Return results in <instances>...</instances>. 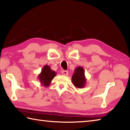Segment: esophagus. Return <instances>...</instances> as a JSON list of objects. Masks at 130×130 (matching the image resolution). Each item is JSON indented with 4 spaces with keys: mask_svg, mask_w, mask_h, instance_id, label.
Listing matches in <instances>:
<instances>
[{
    "mask_svg": "<svg viewBox=\"0 0 130 130\" xmlns=\"http://www.w3.org/2000/svg\"><path fill=\"white\" fill-rule=\"evenodd\" d=\"M61 73H62V75L67 76L68 74V72L67 71V70H62V71H61Z\"/></svg>",
    "mask_w": 130,
    "mask_h": 130,
    "instance_id": "1",
    "label": "esophagus"
}]
</instances>
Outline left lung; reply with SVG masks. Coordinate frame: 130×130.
I'll list each match as a JSON object with an SVG mask.
<instances>
[{"label":"left lung","mask_w":130,"mask_h":130,"mask_svg":"<svg viewBox=\"0 0 130 130\" xmlns=\"http://www.w3.org/2000/svg\"><path fill=\"white\" fill-rule=\"evenodd\" d=\"M72 77V81L74 86L77 88H83L86 84L87 78L85 76L84 69L82 67H78L74 70Z\"/></svg>","instance_id":"obj_1"}]
</instances>
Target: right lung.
Returning <instances> with one entry per match:
<instances>
[{"label":"right lung","mask_w":130,"mask_h":130,"mask_svg":"<svg viewBox=\"0 0 130 130\" xmlns=\"http://www.w3.org/2000/svg\"><path fill=\"white\" fill-rule=\"evenodd\" d=\"M57 73L52 70L49 65H46L42 69L41 73L38 74V79L43 87H49L53 79L56 76Z\"/></svg>","instance_id":"1"}]
</instances>
